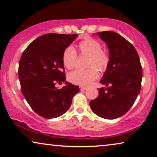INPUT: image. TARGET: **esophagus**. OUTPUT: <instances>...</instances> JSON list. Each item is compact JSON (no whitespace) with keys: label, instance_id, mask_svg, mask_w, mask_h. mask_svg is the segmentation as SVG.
Returning <instances> with one entry per match:
<instances>
[{"label":"esophagus","instance_id":"1","mask_svg":"<svg viewBox=\"0 0 157 157\" xmlns=\"http://www.w3.org/2000/svg\"><path fill=\"white\" fill-rule=\"evenodd\" d=\"M80 89L82 90V91H84V90L87 89V87H86V86H80Z\"/></svg>","mask_w":157,"mask_h":157}]
</instances>
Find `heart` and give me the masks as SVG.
Here are the masks:
<instances>
[{
  "mask_svg": "<svg viewBox=\"0 0 157 157\" xmlns=\"http://www.w3.org/2000/svg\"><path fill=\"white\" fill-rule=\"evenodd\" d=\"M81 56H88L86 70H76L68 74V79L74 84L87 86L98 77L100 71H105L110 63V55L108 51L102 48L101 44L97 40L88 38L79 43L77 46ZM62 61L68 69L76 67L77 53L74 48L68 46L62 54Z\"/></svg>",
  "mask_w": 157,
  "mask_h": 157,
  "instance_id": "b5f03b06",
  "label": "heart"
}]
</instances>
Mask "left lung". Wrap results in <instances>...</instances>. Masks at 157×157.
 Segmentation results:
<instances>
[{
	"label": "left lung",
	"mask_w": 157,
	"mask_h": 157,
	"mask_svg": "<svg viewBox=\"0 0 157 157\" xmlns=\"http://www.w3.org/2000/svg\"><path fill=\"white\" fill-rule=\"evenodd\" d=\"M107 44L110 63L100 83L98 96L90 101L91 110L106 119H117L133 106L141 86L142 68L138 53L123 36L113 31L98 32Z\"/></svg>",
	"instance_id": "obj_1"
}]
</instances>
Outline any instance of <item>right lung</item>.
Listing matches in <instances>:
<instances>
[{
  "label": "right lung",
  "mask_w": 157,
  "mask_h": 157,
  "mask_svg": "<svg viewBox=\"0 0 157 157\" xmlns=\"http://www.w3.org/2000/svg\"><path fill=\"white\" fill-rule=\"evenodd\" d=\"M77 34L47 33L31 42L21 56L18 78L21 91L31 109L40 117L53 119L68 111L79 87L66 81L62 54Z\"/></svg>",
  "instance_id": "obj_1"
}]
</instances>
